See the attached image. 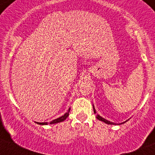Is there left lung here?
I'll return each mask as SVG.
<instances>
[{"instance_id": "left-lung-1", "label": "left lung", "mask_w": 155, "mask_h": 155, "mask_svg": "<svg viewBox=\"0 0 155 155\" xmlns=\"http://www.w3.org/2000/svg\"><path fill=\"white\" fill-rule=\"evenodd\" d=\"M93 110H94V113H96V111H95V109H94V105H93ZM96 118L98 119V120H100V121H102V122H104V123H105V124H110V125H116V124H114V123H113V122H110V121H109V120H105V119L102 118V116H100L99 115H97V116H96ZM127 121L124 122V123H122V124H124V123H126V122H127Z\"/></svg>"}]
</instances>
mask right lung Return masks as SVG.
I'll use <instances>...</instances> for the list:
<instances>
[{"label": "right lung", "instance_id": "1", "mask_svg": "<svg viewBox=\"0 0 155 155\" xmlns=\"http://www.w3.org/2000/svg\"><path fill=\"white\" fill-rule=\"evenodd\" d=\"M70 109L68 110V113H66L64 115V116H61V117H59V118L56 119V120H53V121L50 122V124H57V123H61V122H63L64 121V120H66V119L68 118V116H69V112H70ZM37 124H39V125H47L48 123H39V122H35Z\"/></svg>", "mask_w": 155, "mask_h": 155}]
</instances>
